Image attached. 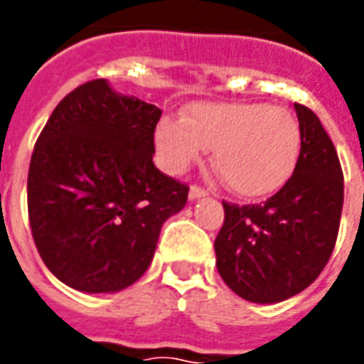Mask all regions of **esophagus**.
Wrapping results in <instances>:
<instances>
[{
  "instance_id": "esophagus-1",
  "label": "esophagus",
  "mask_w": 364,
  "mask_h": 364,
  "mask_svg": "<svg viewBox=\"0 0 364 364\" xmlns=\"http://www.w3.org/2000/svg\"><path fill=\"white\" fill-rule=\"evenodd\" d=\"M206 197V191L203 187H198V185H193L189 189V198L191 200H197V198Z\"/></svg>"
}]
</instances>
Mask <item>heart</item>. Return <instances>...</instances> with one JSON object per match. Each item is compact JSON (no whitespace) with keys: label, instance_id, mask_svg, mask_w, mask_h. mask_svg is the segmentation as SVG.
<instances>
[{"label":"heart","instance_id":"1","mask_svg":"<svg viewBox=\"0 0 364 364\" xmlns=\"http://www.w3.org/2000/svg\"><path fill=\"white\" fill-rule=\"evenodd\" d=\"M156 148L169 173H183L214 150V167L237 195H273L296 169L302 132L294 114L263 103H195L183 119L164 117Z\"/></svg>","mask_w":364,"mask_h":364}]
</instances>
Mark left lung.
I'll return each mask as SVG.
<instances>
[{"instance_id": "left-lung-1", "label": "left lung", "mask_w": 364, "mask_h": 364, "mask_svg": "<svg viewBox=\"0 0 364 364\" xmlns=\"http://www.w3.org/2000/svg\"><path fill=\"white\" fill-rule=\"evenodd\" d=\"M302 132L296 169L263 205H224L214 240L222 281L257 304H274L302 292L323 271L336 247L343 173L320 119L294 105Z\"/></svg>"}]
</instances>
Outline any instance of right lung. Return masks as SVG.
<instances>
[{
    "mask_svg": "<svg viewBox=\"0 0 364 364\" xmlns=\"http://www.w3.org/2000/svg\"><path fill=\"white\" fill-rule=\"evenodd\" d=\"M161 111L107 80L68 93L31 158L28 220L44 265L82 292H119L150 267L189 187L154 166Z\"/></svg>",
    "mask_w": 364,
    "mask_h": 364,
    "instance_id": "1",
    "label": "right lung"
}]
</instances>
